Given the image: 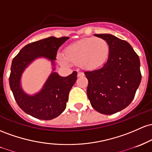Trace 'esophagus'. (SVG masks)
Masks as SVG:
<instances>
[{"mask_svg":"<svg viewBox=\"0 0 152 152\" xmlns=\"http://www.w3.org/2000/svg\"><path fill=\"white\" fill-rule=\"evenodd\" d=\"M82 76H84V73L82 72H78L77 77H82Z\"/></svg>","mask_w":152,"mask_h":152,"instance_id":"34e87169","label":"esophagus"}]
</instances>
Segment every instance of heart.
<instances>
[{
	"instance_id": "obj_1",
	"label": "heart",
	"mask_w": 152,
	"mask_h": 152,
	"mask_svg": "<svg viewBox=\"0 0 152 152\" xmlns=\"http://www.w3.org/2000/svg\"><path fill=\"white\" fill-rule=\"evenodd\" d=\"M110 48L105 39L99 37H88L80 39L69 45L65 54L59 53L58 60L64 65L80 64L86 69H98L106 62Z\"/></svg>"
}]
</instances>
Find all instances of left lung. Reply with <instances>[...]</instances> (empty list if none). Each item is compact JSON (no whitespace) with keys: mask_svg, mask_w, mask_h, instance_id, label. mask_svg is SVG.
<instances>
[{"mask_svg":"<svg viewBox=\"0 0 152 152\" xmlns=\"http://www.w3.org/2000/svg\"><path fill=\"white\" fill-rule=\"evenodd\" d=\"M95 36L108 42L110 52L103 67L85 72L87 94L95 110L110 115L126 108L134 98L141 80L140 60L126 41L107 34Z\"/></svg>","mask_w":152,"mask_h":152,"instance_id":"left-lung-1","label":"left lung"}]
</instances>
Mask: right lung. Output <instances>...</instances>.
I'll return each mask as SVG.
<instances>
[{
  "label": "right lung",
  "mask_w": 152,
  "mask_h": 152,
  "mask_svg": "<svg viewBox=\"0 0 152 152\" xmlns=\"http://www.w3.org/2000/svg\"><path fill=\"white\" fill-rule=\"evenodd\" d=\"M69 37H50L27 44L13 58L9 77V85L18 106L26 113L42 120H51L60 115L66 108L69 92L77 80V72L66 77L53 72L43 89L33 96L25 94L20 86L23 71L34 59L44 57L56 59L57 50Z\"/></svg>",
  "instance_id": "obj_1"
}]
</instances>
